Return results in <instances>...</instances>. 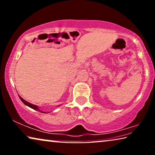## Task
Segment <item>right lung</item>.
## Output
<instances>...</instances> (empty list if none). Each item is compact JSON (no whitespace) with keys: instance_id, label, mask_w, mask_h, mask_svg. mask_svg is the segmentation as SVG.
Returning <instances> with one entry per match:
<instances>
[{"instance_id":"add662e5","label":"right lung","mask_w":155,"mask_h":155,"mask_svg":"<svg viewBox=\"0 0 155 155\" xmlns=\"http://www.w3.org/2000/svg\"><path fill=\"white\" fill-rule=\"evenodd\" d=\"M19 97H20V96H19ZM20 99H21V101H22V102L24 103L25 105L28 106L29 107H30V108H31V109H33L36 110V111H39V112H41V113H46V112H44V111H42L41 110H40V109H39V107H37V106L34 105V104H31L29 103V102H27V101H25V99H23L22 98V97H20Z\"/></svg>"}]
</instances>
